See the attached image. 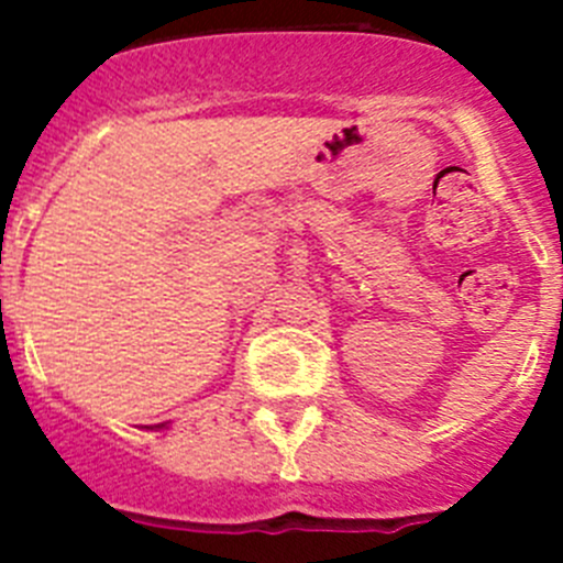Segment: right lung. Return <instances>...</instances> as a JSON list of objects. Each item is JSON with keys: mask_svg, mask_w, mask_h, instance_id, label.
I'll use <instances>...</instances> for the list:
<instances>
[{"mask_svg": "<svg viewBox=\"0 0 563 563\" xmlns=\"http://www.w3.org/2000/svg\"><path fill=\"white\" fill-rule=\"evenodd\" d=\"M154 429H166V422H161V426H154Z\"/></svg>", "mask_w": 563, "mask_h": 563, "instance_id": "obj_1", "label": "right lung"}]
</instances>
